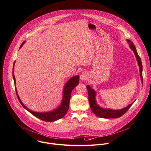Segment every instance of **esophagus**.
I'll list each match as a JSON object with an SVG mask.
<instances>
[{
    "label": "esophagus",
    "instance_id": "1",
    "mask_svg": "<svg viewBox=\"0 0 151 151\" xmlns=\"http://www.w3.org/2000/svg\"><path fill=\"white\" fill-rule=\"evenodd\" d=\"M88 75L87 73L85 72H83L81 75H80V80L81 81H86L87 79H88Z\"/></svg>",
    "mask_w": 151,
    "mask_h": 151
}]
</instances>
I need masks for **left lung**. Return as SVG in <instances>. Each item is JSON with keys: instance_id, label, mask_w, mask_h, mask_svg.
<instances>
[{"instance_id": "1", "label": "left lung", "mask_w": 151, "mask_h": 151, "mask_svg": "<svg viewBox=\"0 0 151 151\" xmlns=\"http://www.w3.org/2000/svg\"><path fill=\"white\" fill-rule=\"evenodd\" d=\"M127 41L129 43L130 48L132 49V51L133 52L137 63L138 66L139 67L140 70V76L141 78V81L143 82V77H142V64L141 62V59L140 57L139 56L136 48L134 45V44L129 40H127ZM86 88L88 89V99H89V103L90 104V107L91 109V110L92 112L98 117L104 118V119H114V118H119L123 116L132 106L133 104L132 103L129 105H128L126 107L123 108L121 110H112L110 109H104L101 107H99L96 101V92L95 90L91 87L89 85L86 86Z\"/></svg>"}]
</instances>
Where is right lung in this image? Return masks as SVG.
I'll return each mask as SVG.
<instances>
[{"instance_id":"add662e5","label":"right lung","mask_w":151,"mask_h":151,"mask_svg":"<svg viewBox=\"0 0 151 151\" xmlns=\"http://www.w3.org/2000/svg\"><path fill=\"white\" fill-rule=\"evenodd\" d=\"M25 41H24L22 42L20 48L22 47V46L25 43ZM15 63V62H14V66H13L12 75H13L14 81V83L15 85L16 81H15V75H14V73ZM79 77L78 75H76V76H74L72 77L66 82V83L65 84V86L63 88V99H62V101L60 106H59L57 109H56L55 110H54L53 111H47V112H42H42L34 111L30 110L28 108H27L22 103V102L21 101V100L20 99V98L19 97V95L18 94L17 89V88H16L15 85V91H16V92H17V97L19 99L20 103L22 106V107L25 109H26L27 111H28L30 113H31L33 116L37 117L38 119H40V120H42L45 121V122H55L56 120L60 119L66 115V113L68 111L69 107V101H70V96H71V92H72V90L74 89V88L76 86L78 85V84L79 83Z\"/></svg>"}]
</instances>
